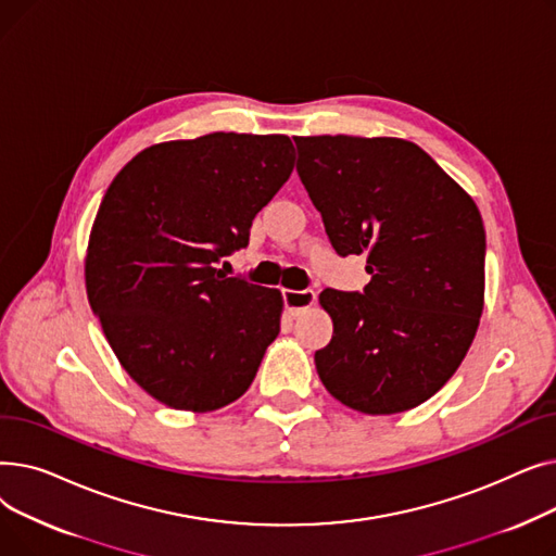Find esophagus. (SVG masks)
<instances>
[{
    "mask_svg": "<svg viewBox=\"0 0 556 556\" xmlns=\"http://www.w3.org/2000/svg\"><path fill=\"white\" fill-rule=\"evenodd\" d=\"M283 304L290 315L298 317L315 304V293L313 290H283Z\"/></svg>",
    "mask_w": 556,
    "mask_h": 556,
    "instance_id": "34e87169",
    "label": "esophagus"
}]
</instances>
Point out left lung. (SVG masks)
I'll return each mask as SVG.
<instances>
[{
    "label": "left lung",
    "instance_id": "8db88e82",
    "mask_svg": "<svg viewBox=\"0 0 556 556\" xmlns=\"http://www.w3.org/2000/svg\"><path fill=\"white\" fill-rule=\"evenodd\" d=\"M298 173L340 256H367L365 293L323 290L329 394L363 415L413 410L462 365L484 308L478 204L417 143L295 137Z\"/></svg>",
    "mask_w": 556,
    "mask_h": 556
}]
</instances>
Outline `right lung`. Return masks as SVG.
Returning <instances> with one entry per match:
<instances>
[{
    "mask_svg": "<svg viewBox=\"0 0 556 556\" xmlns=\"http://www.w3.org/2000/svg\"><path fill=\"white\" fill-rule=\"evenodd\" d=\"M295 166L286 135L212 132L153 143L108 187L85 252L105 340L155 401L212 413L243 396L279 336L283 298L216 263Z\"/></svg>",
    "mask_w": 556,
    "mask_h": 556,
    "instance_id": "1",
    "label": "right lung"
}]
</instances>
